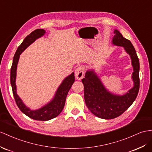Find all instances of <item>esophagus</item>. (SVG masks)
I'll list each match as a JSON object with an SVG mask.
<instances>
[{
    "label": "esophagus",
    "mask_w": 152,
    "mask_h": 152,
    "mask_svg": "<svg viewBox=\"0 0 152 152\" xmlns=\"http://www.w3.org/2000/svg\"><path fill=\"white\" fill-rule=\"evenodd\" d=\"M85 67L83 65H81L75 70V77L77 80H81L84 75Z\"/></svg>",
    "instance_id": "1"
}]
</instances>
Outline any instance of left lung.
I'll use <instances>...</instances> for the list:
<instances>
[{
  "mask_svg": "<svg viewBox=\"0 0 152 152\" xmlns=\"http://www.w3.org/2000/svg\"><path fill=\"white\" fill-rule=\"evenodd\" d=\"M114 34L113 44L124 47L131 57L134 67V87L126 94L117 96L106 90L93 71H87L81 80L84 85V98L87 108L92 114L104 119H114L124 113L137 98L140 86L139 61L135 49L131 42L124 38L118 30L114 31Z\"/></svg>",
  "mask_w": 152,
  "mask_h": 152,
  "instance_id": "obj_1",
  "label": "left lung"
}]
</instances>
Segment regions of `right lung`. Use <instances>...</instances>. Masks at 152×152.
Instances as JSON below:
<instances>
[{"mask_svg": "<svg viewBox=\"0 0 152 152\" xmlns=\"http://www.w3.org/2000/svg\"><path fill=\"white\" fill-rule=\"evenodd\" d=\"M45 33V31L44 29H37L26 37L22 44L18 46L17 51L15 54L10 72L11 85V87H12L14 98L18 107L27 116L29 117L30 118L33 119L38 121H48L56 118V116L61 113V112L64 108L65 100L68 92L70 88H71L72 85L75 81V73L72 72L71 75L66 77L63 81V82L60 85L59 88H58L56 95L51 102L48 104H46L45 106L37 110H31L26 107L25 104L23 103L22 100L17 95L16 92L15 80H16V71L19 57H20V54L31 44H32L36 39L44 35Z\"/></svg>", "mask_w": 152, "mask_h": 152, "instance_id": "1", "label": "right lung"}]
</instances>
